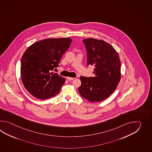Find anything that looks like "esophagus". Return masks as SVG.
Masks as SVG:
<instances>
[{"label":"esophagus","instance_id":"esophagus-1","mask_svg":"<svg viewBox=\"0 0 152 152\" xmlns=\"http://www.w3.org/2000/svg\"><path fill=\"white\" fill-rule=\"evenodd\" d=\"M67 80H68L69 81L72 80H73L74 79H75V77H67Z\"/></svg>","mask_w":152,"mask_h":152}]
</instances>
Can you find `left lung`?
Instances as JSON below:
<instances>
[{"mask_svg": "<svg viewBox=\"0 0 152 152\" xmlns=\"http://www.w3.org/2000/svg\"><path fill=\"white\" fill-rule=\"evenodd\" d=\"M83 41L87 50V66L95 67L94 77L81 76L78 91L91 102H99L109 97L120 83V57L113 47L103 40L90 38Z\"/></svg>", "mask_w": 152, "mask_h": 152, "instance_id": "8db88e82", "label": "left lung"}]
</instances>
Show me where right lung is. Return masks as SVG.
I'll return each mask as SVG.
<instances>
[{"mask_svg": "<svg viewBox=\"0 0 152 152\" xmlns=\"http://www.w3.org/2000/svg\"><path fill=\"white\" fill-rule=\"evenodd\" d=\"M72 41L69 37L45 39L30 45L24 53L20 77L24 86L34 97L45 99L58 94L65 78L51 72L58 66Z\"/></svg>", "mask_w": 152, "mask_h": 152, "instance_id": "right-lung-1", "label": "right lung"}]
</instances>
